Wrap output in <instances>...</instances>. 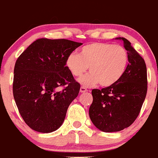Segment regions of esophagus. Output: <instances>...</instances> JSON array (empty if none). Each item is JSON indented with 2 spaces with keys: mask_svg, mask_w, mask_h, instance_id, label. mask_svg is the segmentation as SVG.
Returning a JSON list of instances; mask_svg holds the SVG:
<instances>
[{
  "mask_svg": "<svg viewBox=\"0 0 158 158\" xmlns=\"http://www.w3.org/2000/svg\"><path fill=\"white\" fill-rule=\"evenodd\" d=\"M88 92V89H86L85 87H83V86H82V87L80 88V92L83 93V92Z\"/></svg>",
  "mask_w": 158,
  "mask_h": 158,
  "instance_id": "esophagus-1",
  "label": "esophagus"
}]
</instances>
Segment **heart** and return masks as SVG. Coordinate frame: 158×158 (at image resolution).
Segmentation results:
<instances>
[{
  "mask_svg": "<svg viewBox=\"0 0 158 158\" xmlns=\"http://www.w3.org/2000/svg\"><path fill=\"white\" fill-rule=\"evenodd\" d=\"M129 56L127 51L120 44L94 42L84 46L79 54H71L66 60V66L74 77H81L85 86L100 83L103 87L116 84L123 77L127 69Z\"/></svg>",
  "mask_w": 158,
  "mask_h": 158,
  "instance_id": "obj_1",
  "label": "heart"
}]
</instances>
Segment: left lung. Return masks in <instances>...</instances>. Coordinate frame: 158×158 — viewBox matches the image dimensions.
I'll use <instances>...</instances> for the list:
<instances>
[{
    "label": "left lung",
    "mask_w": 158,
    "mask_h": 158,
    "mask_svg": "<svg viewBox=\"0 0 158 158\" xmlns=\"http://www.w3.org/2000/svg\"><path fill=\"white\" fill-rule=\"evenodd\" d=\"M129 56L125 73L116 84L92 91L93 101L89 117L94 126L104 132H119L133 123L139 116L148 89L147 68L144 59L125 38Z\"/></svg>",
    "instance_id": "obj_1"
}]
</instances>
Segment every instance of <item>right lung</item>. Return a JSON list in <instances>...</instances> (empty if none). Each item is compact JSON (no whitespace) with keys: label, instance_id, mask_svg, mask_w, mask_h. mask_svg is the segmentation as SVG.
I'll return each mask as SVG.
<instances>
[{"label":"right lung","instance_id":"obj_1","mask_svg":"<svg viewBox=\"0 0 158 158\" xmlns=\"http://www.w3.org/2000/svg\"><path fill=\"white\" fill-rule=\"evenodd\" d=\"M82 43L39 39L16 60L13 93L23 120L33 130L54 132L65 119L80 84L66 66V60ZM64 87L60 91L59 87Z\"/></svg>","mask_w":158,"mask_h":158}]
</instances>
